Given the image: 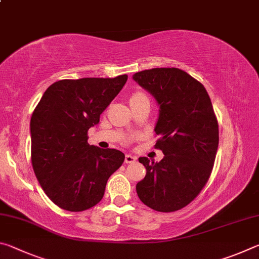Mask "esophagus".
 I'll list each match as a JSON object with an SVG mask.
<instances>
[{"instance_id":"esophagus-1","label":"esophagus","mask_w":259,"mask_h":259,"mask_svg":"<svg viewBox=\"0 0 259 259\" xmlns=\"http://www.w3.org/2000/svg\"><path fill=\"white\" fill-rule=\"evenodd\" d=\"M136 160H137V157L131 154H126L124 157L125 163H134V162H136Z\"/></svg>"}]
</instances>
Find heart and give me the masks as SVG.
Instances as JSON below:
<instances>
[{"label":"heart","instance_id":"1","mask_svg":"<svg viewBox=\"0 0 259 259\" xmlns=\"http://www.w3.org/2000/svg\"><path fill=\"white\" fill-rule=\"evenodd\" d=\"M142 96H145V95H143V94H140V93H137V94H135L131 98H135V97H142Z\"/></svg>","mask_w":259,"mask_h":259}]
</instances>
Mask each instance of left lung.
<instances>
[{
    "label": "left lung",
    "instance_id": "1",
    "mask_svg": "<svg viewBox=\"0 0 259 259\" xmlns=\"http://www.w3.org/2000/svg\"><path fill=\"white\" fill-rule=\"evenodd\" d=\"M134 80L159 104L155 148L160 162L139 157L146 176L136 191L144 204L171 212L191 203L207 184L216 157L219 133L205 88L179 68H152L134 74Z\"/></svg>",
    "mask_w": 259,
    "mask_h": 259
}]
</instances>
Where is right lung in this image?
Listing matches in <instances>:
<instances>
[{
	"mask_svg": "<svg viewBox=\"0 0 259 259\" xmlns=\"http://www.w3.org/2000/svg\"><path fill=\"white\" fill-rule=\"evenodd\" d=\"M128 75L60 80L43 94L30 119L32 165L49 199L68 211H83L103 199L109 176L124 154L88 144V130L116 97Z\"/></svg>",
	"mask_w": 259,
	"mask_h": 259,
	"instance_id": "add662e5",
	"label": "right lung"
}]
</instances>
